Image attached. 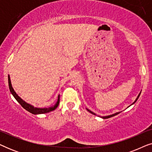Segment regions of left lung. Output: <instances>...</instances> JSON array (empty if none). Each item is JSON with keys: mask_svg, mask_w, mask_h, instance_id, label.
Listing matches in <instances>:
<instances>
[{"mask_svg": "<svg viewBox=\"0 0 152 152\" xmlns=\"http://www.w3.org/2000/svg\"><path fill=\"white\" fill-rule=\"evenodd\" d=\"M140 94H139L138 95V97H137V98H136V100H135V102L133 104H134L135 102H136L137 101V99H138V97H139V96H140ZM88 110V111L90 112L91 113H92V114H93V115H95V113H93V112H92L91 111H90V110H88V109H87ZM120 113V112H118V113H114V114H112V115H108V116H103V117H102L103 118V119H107V118H111V117H113V116H115V115H118V114H119Z\"/></svg>", "mask_w": 152, "mask_h": 152, "instance_id": "obj_1", "label": "left lung"}]
</instances>
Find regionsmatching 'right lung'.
Here are the masks:
<instances>
[{
	"mask_svg": "<svg viewBox=\"0 0 152 152\" xmlns=\"http://www.w3.org/2000/svg\"><path fill=\"white\" fill-rule=\"evenodd\" d=\"M8 83H9V88H10V92L12 93V94L13 95V96L14 97L18 103L20 104V105L22 106L25 109L27 110V111L30 112V113L34 114V115H37V114H43V113H48V112H50L52 111H54L56 108L58 107L59 104V95L58 96V99L57 102H56V104L53 107H49V108H35L33 107V106L29 104L26 103V102L23 100V99L20 98V97H18V95L16 94L15 91H14V88H12V84H11V80H10V75H8Z\"/></svg>",
	"mask_w": 152,
	"mask_h": 152,
	"instance_id": "right-lung-1",
	"label": "right lung"
}]
</instances>
